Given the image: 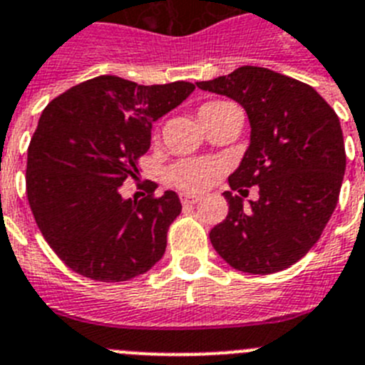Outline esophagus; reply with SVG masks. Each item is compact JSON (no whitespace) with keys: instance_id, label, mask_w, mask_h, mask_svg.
I'll return each mask as SVG.
<instances>
[{"instance_id":"esophagus-1","label":"esophagus","mask_w":365,"mask_h":365,"mask_svg":"<svg viewBox=\"0 0 365 365\" xmlns=\"http://www.w3.org/2000/svg\"><path fill=\"white\" fill-rule=\"evenodd\" d=\"M198 196L195 195H182V203L183 205H195L196 202H198Z\"/></svg>"}]
</instances>
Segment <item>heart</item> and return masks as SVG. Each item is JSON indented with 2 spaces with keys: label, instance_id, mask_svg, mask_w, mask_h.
Wrapping results in <instances>:
<instances>
[{
  "label": "heart",
  "instance_id": "obj_1",
  "mask_svg": "<svg viewBox=\"0 0 365 365\" xmlns=\"http://www.w3.org/2000/svg\"><path fill=\"white\" fill-rule=\"evenodd\" d=\"M231 107V103H225V101H211V103H205L200 107V118H203L205 114L218 113L222 109H227ZM216 173V165L211 163L196 162V160H185V162L176 163L173 169L169 170V180L170 183H175L176 187L183 190H203L209 185V180Z\"/></svg>",
  "mask_w": 365,
  "mask_h": 365
}]
</instances>
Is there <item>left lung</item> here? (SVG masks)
Listing matches in <instances>:
<instances>
[{"label": "left lung", "mask_w": 365, "mask_h": 365, "mask_svg": "<svg viewBox=\"0 0 365 365\" xmlns=\"http://www.w3.org/2000/svg\"><path fill=\"white\" fill-rule=\"evenodd\" d=\"M196 85L242 105L251 125L223 192L229 212L209 232L212 247L238 271H284L317 244L338 203L346 173L340 120L313 87L264 67L245 65ZM252 185L261 196L244 204L243 187Z\"/></svg>", "instance_id": "obj_1"}]
</instances>
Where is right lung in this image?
<instances>
[{
  "label": "right lung",
  "instance_id": "obj_1",
  "mask_svg": "<svg viewBox=\"0 0 365 365\" xmlns=\"http://www.w3.org/2000/svg\"><path fill=\"white\" fill-rule=\"evenodd\" d=\"M195 85H138L118 76L87 80L52 100L27 154V198L52 251L78 274L125 282L162 260L178 195L121 196L150 147L153 123Z\"/></svg>",
  "mask_w": 365,
  "mask_h": 365
}]
</instances>
